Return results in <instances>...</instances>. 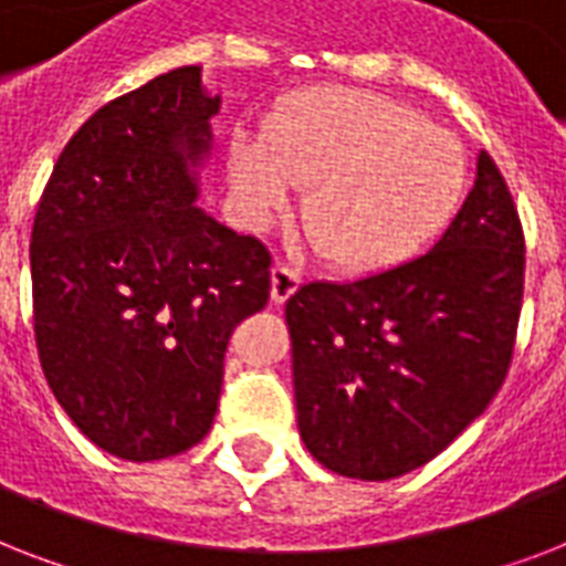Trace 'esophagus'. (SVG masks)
Returning <instances> with one entry per match:
<instances>
[{
  "mask_svg": "<svg viewBox=\"0 0 566 566\" xmlns=\"http://www.w3.org/2000/svg\"><path fill=\"white\" fill-rule=\"evenodd\" d=\"M300 282V273H296L293 266L275 264L273 273H270V300H273L275 305H282V302H287L293 293H296Z\"/></svg>",
  "mask_w": 566,
  "mask_h": 566,
  "instance_id": "34e87169",
  "label": "esophagus"
}]
</instances>
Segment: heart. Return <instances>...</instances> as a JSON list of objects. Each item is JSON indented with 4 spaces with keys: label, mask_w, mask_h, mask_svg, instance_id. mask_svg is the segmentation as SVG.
Returning <instances> with one entry per match:
<instances>
[{
    "label": "heart",
    "mask_w": 566,
    "mask_h": 566,
    "mask_svg": "<svg viewBox=\"0 0 566 566\" xmlns=\"http://www.w3.org/2000/svg\"><path fill=\"white\" fill-rule=\"evenodd\" d=\"M231 193L247 220L287 211L319 255L349 273L385 270L438 234L467 190V153L452 132L405 102L364 91L314 93L266 126L261 146H234Z\"/></svg>",
    "instance_id": "obj_1"
}]
</instances>
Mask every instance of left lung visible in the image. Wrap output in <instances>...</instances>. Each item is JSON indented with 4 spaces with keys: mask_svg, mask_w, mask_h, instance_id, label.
<instances>
[{
    "mask_svg": "<svg viewBox=\"0 0 566 566\" xmlns=\"http://www.w3.org/2000/svg\"><path fill=\"white\" fill-rule=\"evenodd\" d=\"M526 243L479 153L473 190L422 255L284 305L302 443L332 473L385 482L443 452L505 381Z\"/></svg>",
    "mask_w": 566,
    "mask_h": 566,
    "instance_id": "left-lung-1",
    "label": "left lung"
}]
</instances>
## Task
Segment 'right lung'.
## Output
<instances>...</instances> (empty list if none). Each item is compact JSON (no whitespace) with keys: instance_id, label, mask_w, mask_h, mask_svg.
<instances>
[{"instance_id":"add662e5","label":"right lung","mask_w":566,"mask_h":566,"mask_svg":"<svg viewBox=\"0 0 566 566\" xmlns=\"http://www.w3.org/2000/svg\"><path fill=\"white\" fill-rule=\"evenodd\" d=\"M220 96L179 66L102 105L57 158L31 229L40 367L87 440L158 461L208 434L270 252L196 199Z\"/></svg>"}]
</instances>
